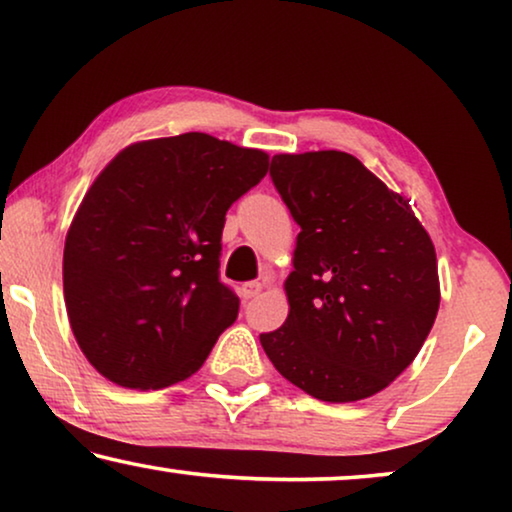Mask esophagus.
Wrapping results in <instances>:
<instances>
[{
	"mask_svg": "<svg viewBox=\"0 0 512 512\" xmlns=\"http://www.w3.org/2000/svg\"><path fill=\"white\" fill-rule=\"evenodd\" d=\"M261 291H263V284H261V282H247V284L240 286V296H242V300L256 298Z\"/></svg>",
	"mask_w": 512,
	"mask_h": 512,
	"instance_id": "1",
	"label": "esophagus"
}]
</instances>
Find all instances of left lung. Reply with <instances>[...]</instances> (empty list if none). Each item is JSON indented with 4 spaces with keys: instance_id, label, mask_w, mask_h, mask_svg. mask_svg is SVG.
<instances>
[{
    "instance_id": "1",
    "label": "left lung",
    "mask_w": 512,
    "mask_h": 512,
    "mask_svg": "<svg viewBox=\"0 0 512 512\" xmlns=\"http://www.w3.org/2000/svg\"><path fill=\"white\" fill-rule=\"evenodd\" d=\"M270 177L300 226L289 317L261 345L291 384L326 403L387 389L436 321V249L403 195L345 151L277 153Z\"/></svg>"
}]
</instances>
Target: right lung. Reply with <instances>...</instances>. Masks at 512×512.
<instances>
[{
	"label": "right lung",
	"mask_w": 512,
	"mask_h": 512,
	"mask_svg": "<svg viewBox=\"0 0 512 512\" xmlns=\"http://www.w3.org/2000/svg\"><path fill=\"white\" fill-rule=\"evenodd\" d=\"M268 165L186 132L125 146L97 174L62 256L69 326L97 373L142 391L198 373L240 307L219 282L226 212Z\"/></svg>",
	"instance_id": "1"
}]
</instances>
